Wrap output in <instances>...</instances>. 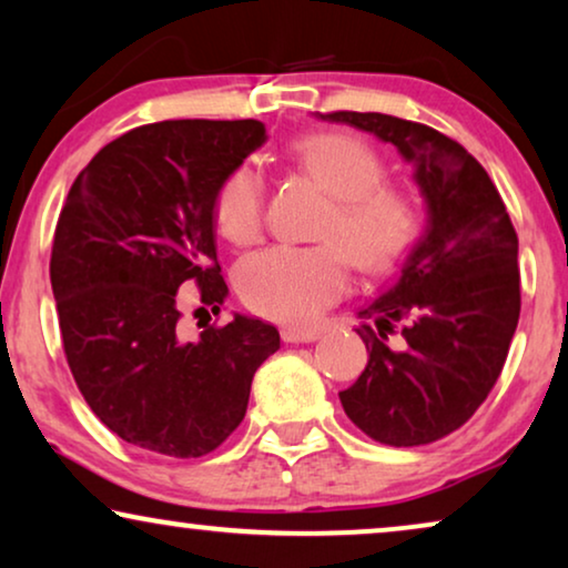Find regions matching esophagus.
Returning a JSON list of instances; mask_svg holds the SVG:
<instances>
[{
    "instance_id": "esophagus-1",
    "label": "esophagus",
    "mask_w": 568,
    "mask_h": 568,
    "mask_svg": "<svg viewBox=\"0 0 568 568\" xmlns=\"http://www.w3.org/2000/svg\"><path fill=\"white\" fill-rule=\"evenodd\" d=\"M282 338L286 344H313V341L321 338V333L307 331V328H284Z\"/></svg>"
}]
</instances>
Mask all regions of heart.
<instances>
[{
  "instance_id": "obj_1",
  "label": "heart",
  "mask_w": 568,
  "mask_h": 568,
  "mask_svg": "<svg viewBox=\"0 0 568 568\" xmlns=\"http://www.w3.org/2000/svg\"><path fill=\"white\" fill-rule=\"evenodd\" d=\"M294 160L333 196L323 245H271L240 263L237 292L268 321L313 323L348 290V260L367 274L390 268L416 237L418 214L408 196L383 183L377 152L359 136L325 131L294 144ZM216 227L230 243L251 245L263 227V178L240 165L214 199Z\"/></svg>"
}]
</instances>
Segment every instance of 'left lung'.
Masks as SVG:
<instances>
[{
	"mask_svg": "<svg viewBox=\"0 0 568 568\" xmlns=\"http://www.w3.org/2000/svg\"><path fill=\"white\" fill-rule=\"evenodd\" d=\"M315 115L393 144L414 168L424 235L356 313L369 359L338 398L372 439L429 445L460 429L501 375L519 321L517 232L491 178L449 136L385 113Z\"/></svg>",
	"mask_w": 568,
	"mask_h": 568,
	"instance_id": "8db88e82",
	"label": "left lung"
}]
</instances>
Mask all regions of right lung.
Listing matches in <instances>:
<instances>
[{
	"label": "right lung",
	"instance_id": "obj_1",
	"mask_svg": "<svg viewBox=\"0 0 568 568\" xmlns=\"http://www.w3.org/2000/svg\"><path fill=\"white\" fill-rule=\"evenodd\" d=\"M266 139L255 119L150 123L105 144L69 189L51 251L61 341L92 414L129 445L212 453L278 348L274 325L247 315L189 338L175 302L189 278L212 313L230 294L214 199Z\"/></svg>",
	"mask_w": 568,
	"mask_h": 568
}]
</instances>
